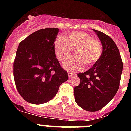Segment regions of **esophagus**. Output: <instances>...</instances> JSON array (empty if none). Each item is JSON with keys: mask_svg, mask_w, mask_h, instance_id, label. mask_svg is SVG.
I'll use <instances>...</instances> for the list:
<instances>
[{"mask_svg": "<svg viewBox=\"0 0 131 131\" xmlns=\"http://www.w3.org/2000/svg\"><path fill=\"white\" fill-rule=\"evenodd\" d=\"M68 76H69V79H71V77H73V76L75 75V74L72 73H70V72H68Z\"/></svg>", "mask_w": 131, "mask_h": 131, "instance_id": "34e87169", "label": "esophagus"}]
</instances>
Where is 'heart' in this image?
Masks as SVG:
<instances>
[{"label": "heart", "mask_w": 131, "mask_h": 131, "mask_svg": "<svg viewBox=\"0 0 131 131\" xmlns=\"http://www.w3.org/2000/svg\"><path fill=\"white\" fill-rule=\"evenodd\" d=\"M66 40L58 37L54 43L56 57L60 62L63 63L71 56L74 50L75 56L68 60L63 68L74 72L81 69L85 64L92 66L99 61L102 52V47L99 40L84 31H73L66 35Z\"/></svg>", "instance_id": "b5f03b06"}]
</instances>
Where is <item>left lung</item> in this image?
Instances as JSON below:
<instances>
[{
    "label": "left lung",
    "mask_w": 131,
    "mask_h": 131,
    "mask_svg": "<svg viewBox=\"0 0 131 131\" xmlns=\"http://www.w3.org/2000/svg\"><path fill=\"white\" fill-rule=\"evenodd\" d=\"M102 45L101 57L84 73L77 74L80 84L74 88L79 106L89 112H96L107 105L117 92L120 84L123 62L119 50L112 39L93 29Z\"/></svg>",
    "instance_id": "8db88e82"
}]
</instances>
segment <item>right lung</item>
Here are the masks:
<instances>
[{"instance_id": "right-lung-1", "label": "right lung", "mask_w": 131, "mask_h": 131, "mask_svg": "<svg viewBox=\"0 0 131 131\" xmlns=\"http://www.w3.org/2000/svg\"><path fill=\"white\" fill-rule=\"evenodd\" d=\"M59 29L37 31L19 43L14 61L16 89L25 101L41 104L52 99L68 79L54 51Z\"/></svg>"}]
</instances>
